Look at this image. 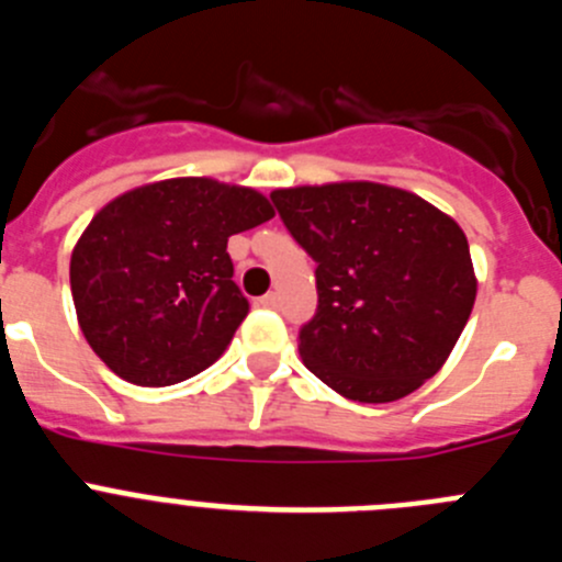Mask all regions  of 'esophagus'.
Here are the masks:
<instances>
[{"mask_svg":"<svg viewBox=\"0 0 562 562\" xmlns=\"http://www.w3.org/2000/svg\"><path fill=\"white\" fill-rule=\"evenodd\" d=\"M278 304H281V295H278V292H267V295L261 297V306H267V310H278Z\"/></svg>","mask_w":562,"mask_h":562,"instance_id":"esophagus-1","label":"esophagus"}]
</instances>
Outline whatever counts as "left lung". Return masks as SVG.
<instances>
[{"label": "left lung", "instance_id": "8db88e82", "mask_svg": "<svg viewBox=\"0 0 562 562\" xmlns=\"http://www.w3.org/2000/svg\"><path fill=\"white\" fill-rule=\"evenodd\" d=\"M317 261L306 369L355 402H396L448 362L479 278L453 216L405 188L349 180L270 193Z\"/></svg>", "mask_w": 562, "mask_h": 562}]
</instances>
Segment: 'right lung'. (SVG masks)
I'll list each match as a JSON object with an SVG mask.
<instances>
[{
  "label": "right lung",
  "mask_w": 562,
  "mask_h": 562,
  "mask_svg": "<svg viewBox=\"0 0 562 562\" xmlns=\"http://www.w3.org/2000/svg\"><path fill=\"white\" fill-rule=\"evenodd\" d=\"M256 188L173 177L114 196L69 258L78 326L121 380L162 389L220 360L247 315L227 238L272 220Z\"/></svg>",
  "instance_id": "obj_1"
}]
</instances>
